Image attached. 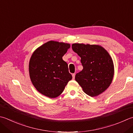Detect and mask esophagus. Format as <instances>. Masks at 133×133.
Wrapping results in <instances>:
<instances>
[{
	"instance_id": "obj_1",
	"label": "esophagus",
	"mask_w": 133,
	"mask_h": 133,
	"mask_svg": "<svg viewBox=\"0 0 133 133\" xmlns=\"http://www.w3.org/2000/svg\"><path fill=\"white\" fill-rule=\"evenodd\" d=\"M75 74H72V78H73V79H74V78H75Z\"/></svg>"
}]
</instances>
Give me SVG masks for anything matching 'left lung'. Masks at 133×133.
Instances as JSON below:
<instances>
[{
	"mask_svg": "<svg viewBox=\"0 0 133 133\" xmlns=\"http://www.w3.org/2000/svg\"><path fill=\"white\" fill-rule=\"evenodd\" d=\"M72 49L81 57L83 66L75 75V81L91 97L99 95L111 85L114 74L112 59L105 49L98 45L75 43Z\"/></svg>",
	"mask_w": 133,
	"mask_h": 133,
	"instance_id": "left-lung-1",
	"label": "left lung"
}]
</instances>
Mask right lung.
<instances>
[{
	"instance_id": "obj_1",
	"label": "right lung",
	"mask_w": 133,
	"mask_h": 133,
	"mask_svg": "<svg viewBox=\"0 0 133 133\" xmlns=\"http://www.w3.org/2000/svg\"><path fill=\"white\" fill-rule=\"evenodd\" d=\"M70 47V44L49 41L36 49L31 56V81L38 92L46 97L55 98L61 95L72 79L68 64L62 59Z\"/></svg>"
}]
</instances>
